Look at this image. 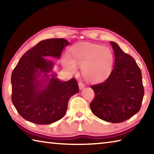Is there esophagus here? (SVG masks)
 <instances>
[{
	"mask_svg": "<svg viewBox=\"0 0 154 154\" xmlns=\"http://www.w3.org/2000/svg\"><path fill=\"white\" fill-rule=\"evenodd\" d=\"M78 84H79V89H80V90H82L83 88H84L85 84H84V83H83L82 82H79V83H78Z\"/></svg>",
	"mask_w": 154,
	"mask_h": 154,
	"instance_id": "esophagus-1",
	"label": "esophagus"
}]
</instances>
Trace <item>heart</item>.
<instances>
[{
    "mask_svg": "<svg viewBox=\"0 0 154 154\" xmlns=\"http://www.w3.org/2000/svg\"><path fill=\"white\" fill-rule=\"evenodd\" d=\"M114 55L111 49L98 44H77L69 49L68 57L63 60L64 66L72 72L82 67L84 79L98 83L107 79L113 69Z\"/></svg>",
    "mask_w": 154,
    "mask_h": 154,
    "instance_id": "1",
    "label": "heart"
}]
</instances>
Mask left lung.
Segmentation results:
<instances>
[{"mask_svg":"<svg viewBox=\"0 0 154 154\" xmlns=\"http://www.w3.org/2000/svg\"><path fill=\"white\" fill-rule=\"evenodd\" d=\"M116 60L105 82L91 85L94 98L90 103L93 114L104 121L120 123L139 111L144 96L142 74L134 59L110 42Z\"/></svg>","mask_w":154,"mask_h":154,"instance_id":"obj_1","label":"left lung"}]
</instances>
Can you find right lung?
<instances>
[{
  "instance_id": "add662e5",
  "label": "right lung",
  "mask_w": 154,
  "mask_h": 154,
  "mask_svg": "<svg viewBox=\"0 0 154 154\" xmlns=\"http://www.w3.org/2000/svg\"><path fill=\"white\" fill-rule=\"evenodd\" d=\"M69 43L64 38L41 41L22 56L11 74V100L18 113L27 121L49 124L63 118L70 98L79 92L77 80L61 82L51 71L54 64L46 56L60 58ZM43 73V80L37 78Z\"/></svg>"
}]
</instances>
